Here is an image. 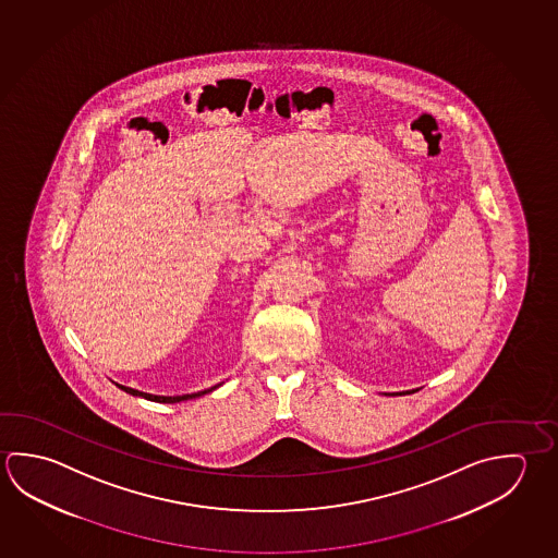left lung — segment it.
I'll list each match as a JSON object with an SVG mask.
<instances>
[{"mask_svg": "<svg viewBox=\"0 0 558 558\" xmlns=\"http://www.w3.org/2000/svg\"><path fill=\"white\" fill-rule=\"evenodd\" d=\"M413 391L417 390L396 391V393H384V396H405V393H413Z\"/></svg>", "mask_w": 558, "mask_h": 558, "instance_id": "obj_1", "label": "left lung"}]
</instances>
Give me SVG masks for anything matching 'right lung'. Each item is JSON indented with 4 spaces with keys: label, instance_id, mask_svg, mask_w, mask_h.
<instances>
[{
    "label": "right lung",
    "instance_id": "right-lung-1",
    "mask_svg": "<svg viewBox=\"0 0 558 558\" xmlns=\"http://www.w3.org/2000/svg\"><path fill=\"white\" fill-rule=\"evenodd\" d=\"M221 384H223V381H221ZM221 384H216V386H211V388H207V390L194 391V393H184V396H155V393L135 390V388L121 386V384H118V388H121L123 391H128V393L135 396V398H145V400L157 401V403H180V401L194 400V398H199V396H206L209 391L217 390Z\"/></svg>",
    "mask_w": 558,
    "mask_h": 558
}]
</instances>
